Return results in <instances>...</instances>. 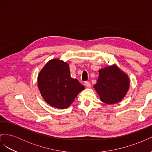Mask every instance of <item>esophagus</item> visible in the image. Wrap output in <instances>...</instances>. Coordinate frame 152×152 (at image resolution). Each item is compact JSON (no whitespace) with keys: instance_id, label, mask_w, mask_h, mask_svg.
Masks as SVG:
<instances>
[{"instance_id":"esophagus-1","label":"esophagus","mask_w":152,"mask_h":152,"mask_svg":"<svg viewBox=\"0 0 152 152\" xmlns=\"http://www.w3.org/2000/svg\"><path fill=\"white\" fill-rule=\"evenodd\" d=\"M84 84H85V86L87 87H88V88H89V87H91V83H90V82H84Z\"/></svg>"}]
</instances>
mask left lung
Listing matches in <instances>:
<instances>
[{"label":"left lung","mask_w":152,"mask_h":152,"mask_svg":"<svg viewBox=\"0 0 152 152\" xmlns=\"http://www.w3.org/2000/svg\"><path fill=\"white\" fill-rule=\"evenodd\" d=\"M129 85L127 75L113 65L99 70V77L94 88L101 101L110 104L120 102L126 95Z\"/></svg>","instance_id":"8db88e82"}]
</instances>
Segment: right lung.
I'll return each instance as SVG.
<instances>
[{
  "label": "right lung",
  "instance_id": "1",
  "mask_svg": "<svg viewBox=\"0 0 152 152\" xmlns=\"http://www.w3.org/2000/svg\"><path fill=\"white\" fill-rule=\"evenodd\" d=\"M37 83L45 102L60 109L68 108L84 89L79 80L71 77L68 64L58 59L49 61L43 67L38 75Z\"/></svg>",
  "mask_w": 152,
  "mask_h": 152
}]
</instances>
